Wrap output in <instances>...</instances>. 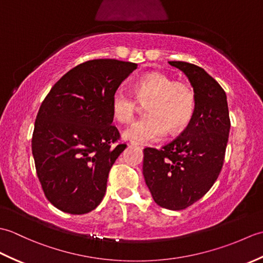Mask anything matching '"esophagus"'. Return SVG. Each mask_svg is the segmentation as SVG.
Wrapping results in <instances>:
<instances>
[{"instance_id": "1", "label": "esophagus", "mask_w": 263, "mask_h": 263, "mask_svg": "<svg viewBox=\"0 0 263 263\" xmlns=\"http://www.w3.org/2000/svg\"><path fill=\"white\" fill-rule=\"evenodd\" d=\"M131 146H135V147H138V148H141V149H143V146H141L140 143L135 142V141H132V142H131Z\"/></svg>"}]
</instances>
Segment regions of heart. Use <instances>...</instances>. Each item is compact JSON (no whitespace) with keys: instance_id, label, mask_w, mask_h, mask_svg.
I'll return each mask as SVG.
<instances>
[{"instance_id":"b5f03b06","label":"heart","mask_w":263,"mask_h":263,"mask_svg":"<svg viewBox=\"0 0 263 263\" xmlns=\"http://www.w3.org/2000/svg\"><path fill=\"white\" fill-rule=\"evenodd\" d=\"M133 91L139 103H147L144 119L133 123L123 132L127 140L148 143L159 140L167 130L176 135L187 125L194 110L195 95L192 87L185 82L174 81L160 72H153L138 79ZM137 103L131 95L117 90L111 98V114L121 123L133 120Z\"/></svg>"}]
</instances>
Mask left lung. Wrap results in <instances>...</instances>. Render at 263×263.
<instances>
[{"label": "left lung", "instance_id": "8db88e82", "mask_svg": "<svg viewBox=\"0 0 263 263\" xmlns=\"http://www.w3.org/2000/svg\"><path fill=\"white\" fill-rule=\"evenodd\" d=\"M191 83L195 105L180 137L161 150H143L142 173L154 201L170 210H182L214 185L224 164L231 121L224 89L191 63L171 61Z\"/></svg>", "mask_w": 263, "mask_h": 263}]
</instances>
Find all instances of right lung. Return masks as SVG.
I'll return each mask as SVG.
<instances>
[{
    "label": "right lung",
    "instance_id": "add662e5",
    "mask_svg": "<svg viewBox=\"0 0 263 263\" xmlns=\"http://www.w3.org/2000/svg\"><path fill=\"white\" fill-rule=\"evenodd\" d=\"M138 64L91 60L55 83L39 108L31 140L46 198L61 211L82 215L102 202L110 167L126 148L111 125V98Z\"/></svg>",
    "mask_w": 263,
    "mask_h": 263
}]
</instances>
